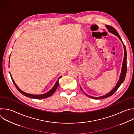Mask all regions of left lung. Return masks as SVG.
Masks as SVG:
<instances>
[{"instance_id":"obj_1","label":"left lung","mask_w":134,"mask_h":134,"mask_svg":"<svg viewBox=\"0 0 134 134\" xmlns=\"http://www.w3.org/2000/svg\"><path fill=\"white\" fill-rule=\"evenodd\" d=\"M106 28L108 29V31L114 34V35L116 36L117 37H118V38L120 40L121 42H122V44H123V47H124V59H123V62H122V67H121V73H120V76H119V80L118 81H117L116 86L114 87V88L113 89V90L108 93H107V94L105 95H103L102 96H100V97H93V96H90L87 95L86 93H85L82 90V89L81 88V87L80 86V89L82 91V92L88 97H91L92 98H93V99H103V98H107V97H108L109 96H111L113 94H114V93L118 90V88L119 87V86L122 84V83L124 82V80H125V77H126V71H127V52H126V47H125V44H124L120 37L119 36L118 32L117 31V30L114 28L112 26H108V25H106L105 26Z\"/></svg>"}]
</instances>
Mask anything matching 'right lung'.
<instances>
[{
    "mask_svg": "<svg viewBox=\"0 0 134 134\" xmlns=\"http://www.w3.org/2000/svg\"><path fill=\"white\" fill-rule=\"evenodd\" d=\"M9 60H10V57H9ZM10 74V77L12 78V79L13 80V82L14 83V84L15 85V86H16V87L17 88V89L18 90V91L21 93L23 95L26 96V97H30V98H34V99H43V98H47V97H50L51 96H52L54 93V92L56 91V90H57V87H58V85H59V79L62 77V76H60L58 79H57V80L56 81L55 84L54 85V86L53 87V88L51 89V90L48 91V92L44 93V94H40V95H34V94H28V93H25L24 92H23V91H21L20 89L17 86V85L16 84L15 82L14 81L10 73L9 72Z\"/></svg>",
    "mask_w": 134,
    "mask_h": 134,
    "instance_id": "add662e5",
    "label": "right lung"
}]
</instances>
